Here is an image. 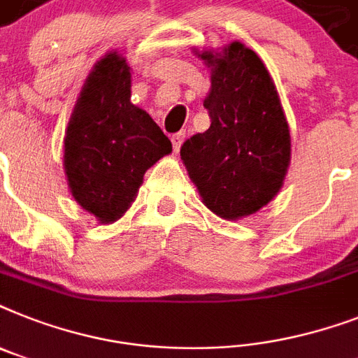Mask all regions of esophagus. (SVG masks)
Here are the masks:
<instances>
[{
	"instance_id": "obj_1",
	"label": "esophagus",
	"mask_w": 358,
	"mask_h": 358,
	"mask_svg": "<svg viewBox=\"0 0 358 358\" xmlns=\"http://www.w3.org/2000/svg\"><path fill=\"white\" fill-rule=\"evenodd\" d=\"M184 139H185V132L173 134V138H171V141H173V149H174V152H178L180 147H182V143H184Z\"/></svg>"
}]
</instances>
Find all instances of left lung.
<instances>
[{
	"label": "left lung",
	"instance_id": "obj_1",
	"mask_svg": "<svg viewBox=\"0 0 358 358\" xmlns=\"http://www.w3.org/2000/svg\"><path fill=\"white\" fill-rule=\"evenodd\" d=\"M199 57L211 68L204 101L211 124L189 138L180 156L202 202L237 220L259 211L283 185L290 164V132L280 95L261 58L231 42Z\"/></svg>",
	"mask_w": 358,
	"mask_h": 358
}]
</instances>
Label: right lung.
<instances>
[{
  "instance_id": "right-lung-1",
  "label": "right lung",
  "mask_w": 358,
  "mask_h": 358,
  "mask_svg": "<svg viewBox=\"0 0 358 358\" xmlns=\"http://www.w3.org/2000/svg\"><path fill=\"white\" fill-rule=\"evenodd\" d=\"M173 150L145 110L130 103V68L115 51L94 66L64 138V171L78 206L101 224L121 219L145 171Z\"/></svg>"
}]
</instances>
